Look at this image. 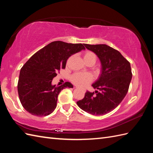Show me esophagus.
<instances>
[{"label":"esophagus","mask_w":153,"mask_h":153,"mask_svg":"<svg viewBox=\"0 0 153 153\" xmlns=\"http://www.w3.org/2000/svg\"><path fill=\"white\" fill-rule=\"evenodd\" d=\"M74 88H76V87H74Z\"/></svg>","instance_id":"obj_1"}]
</instances>
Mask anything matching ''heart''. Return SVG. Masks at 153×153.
<instances>
[{"label": "heart", "mask_w": 153, "mask_h": 153, "mask_svg": "<svg viewBox=\"0 0 153 153\" xmlns=\"http://www.w3.org/2000/svg\"><path fill=\"white\" fill-rule=\"evenodd\" d=\"M84 60L85 63H95L96 61V54L92 52L87 51L84 53ZM93 80V76L89 73H76L71 76V81L76 85L84 87L91 82Z\"/></svg>", "instance_id": "obj_1"}]
</instances>
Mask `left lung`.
I'll use <instances>...</instances> for the list:
<instances>
[{"instance_id": "1", "label": "left lung", "mask_w": 153, "mask_h": 153, "mask_svg": "<svg viewBox=\"0 0 153 153\" xmlns=\"http://www.w3.org/2000/svg\"><path fill=\"white\" fill-rule=\"evenodd\" d=\"M86 48L96 54L101 62V74L92 84L96 90L87 91L76 103L81 109L93 115H103L114 109L126 95L132 74L130 63L115 49L106 45H91Z\"/></svg>"}]
</instances>
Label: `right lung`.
I'll return each instance as SVG.
<instances>
[{
    "mask_svg": "<svg viewBox=\"0 0 153 153\" xmlns=\"http://www.w3.org/2000/svg\"><path fill=\"white\" fill-rule=\"evenodd\" d=\"M82 50V44L54 41L30 57L20 70L18 84L19 100L27 111L37 117L53 113L60 91L73 86L69 82L53 85L52 80L57 71L65 69L67 59Z\"/></svg>",
    "mask_w": 153,
    "mask_h": 153,
    "instance_id": "add662e5",
    "label": "right lung"
}]
</instances>
